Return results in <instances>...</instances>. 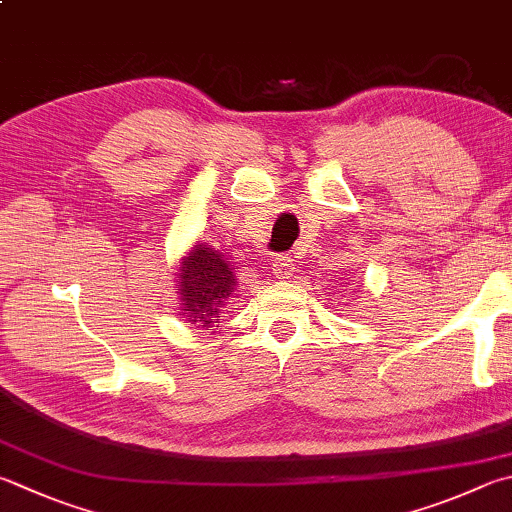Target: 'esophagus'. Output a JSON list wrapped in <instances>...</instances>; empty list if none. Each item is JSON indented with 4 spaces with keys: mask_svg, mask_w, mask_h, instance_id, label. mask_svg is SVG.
<instances>
[{
    "mask_svg": "<svg viewBox=\"0 0 512 512\" xmlns=\"http://www.w3.org/2000/svg\"><path fill=\"white\" fill-rule=\"evenodd\" d=\"M272 272L276 278H292L296 272V265L294 260L289 256H276L274 263H272Z\"/></svg>",
    "mask_w": 512,
    "mask_h": 512,
    "instance_id": "34e87169",
    "label": "esophagus"
}]
</instances>
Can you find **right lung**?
Here are the masks:
<instances>
[{
	"label": "right lung",
	"mask_w": 512,
	"mask_h": 512,
	"mask_svg": "<svg viewBox=\"0 0 512 512\" xmlns=\"http://www.w3.org/2000/svg\"><path fill=\"white\" fill-rule=\"evenodd\" d=\"M180 287L182 316L200 327H218L220 314L236 289V274L229 260L216 247L198 243L180 260L176 274Z\"/></svg>",
	"instance_id": "right-lung-1"
}]
</instances>
